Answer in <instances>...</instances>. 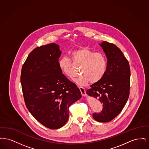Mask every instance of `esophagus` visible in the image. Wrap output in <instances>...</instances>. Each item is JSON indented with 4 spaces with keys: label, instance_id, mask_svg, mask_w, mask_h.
Here are the masks:
<instances>
[{
    "label": "esophagus",
    "instance_id": "obj_1",
    "mask_svg": "<svg viewBox=\"0 0 149 149\" xmlns=\"http://www.w3.org/2000/svg\"><path fill=\"white\" fill-rule=\"evenodd\" d=\"M79 90H80V91L81 92V95L82 96H85L86 95V91H85V89L84 88H83V87H79Z\"/></svg>",
    "mask_w": 149,
    "mask_h": 149
}]
</instances>
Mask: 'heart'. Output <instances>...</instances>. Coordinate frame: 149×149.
<instances>
[{"label":"heart","mask_w":149,"mask_h":149,"mask_svg":"<svg viewBox=\"0 0 149 149\" xmlns=\"http://www.w3.org/2000/svg\"><path fill=\"white\" fill-rule=\"evenodd\" d=\"M71 61L74 65H81L80 72L82 75L74 79L80 86L88 85L90 81L96 83L106 75L107 69V59L102 52H94L87 47H81L70 53ZM66 57H61L58 62L61 71L70 78L74 76L73 64Z\"/></svg>","instance_id":"1"}]
</instances>
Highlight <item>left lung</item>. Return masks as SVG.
I'll return each mask as SVG.
<instances>
[{
	"label": "left lung",
	"instance_id": "8db88e82",
	"mask_svg": "<svg viewBox=\"0 0 149 149\" xmlns=\"http://www.w3.org/2000/svg\"><path fill=\"white\" fill-rule=\"evenodd\" d=\"M99 45L107 58L106 75L91 86L86 94L103 104L102 111L93 114L95 120L108 122L117 117L127 102L130 88V68L127 60L115 45L103 41Z\"/></svg>",
	"mask_w": 149,
	"mask_h": 149
}]
</instances>
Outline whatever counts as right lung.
Instances as JSON below:
<instances>
[{"mask_svg": "<svg viewBox=\"0 0 149 149\" xmlns=\"http://www.w3.org/2000/svg\"><path fill=\"white\" fill-rule=\"evenodd\" d=\"M61 54L54 43L36 47L22 68L26 106L36 120L50 129L64 126L69 118V107L81 97L77 86L58 68Z\"/></svg>", "mask_w": 149, "mask_h": 149, "instance_id": "obj_1", "label": "right lung"}]
</instances>
